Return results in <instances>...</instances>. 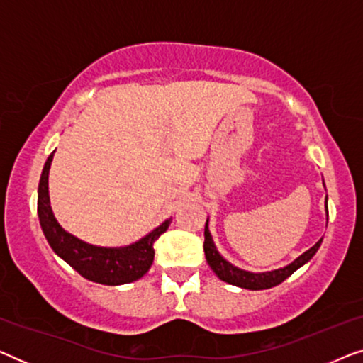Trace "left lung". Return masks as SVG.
Listing matches in <instances>:
<instances>
[{
    "instance_id": "left-lung-1",
    "label": "left lung",
    "mask_w": 363,
    "mask_h": 363,
    "mask_svg": "<svg viewBox=\"0 0 363 363\" xmlns=\"http://www.w3.org/2000/svg\"><path fill=\"white\" fill-rule=\"evenodd\" d=\"M325 186V185H324ZM325 215L327 220H329V210H327V198H325ZM322 245V238L315 242L314 246L309 247L306 252H302L299 257H296L291 264H287L284 267H279V269L274 271H264V272H252V271H246L241 269L235 264H231L230 261H226L225 257L220 255L218 247L213 241V236L210 233V228H208V220L205 225V256H206V262L210 264L213 272L220 277L221 281L228 282V284L242 287V289H250V291H261V289H269V287H274L277 284H281L282 281L287 279L292 272L299 269L301 266H304L306 262H309L314 255L317 252Z\"/></svg>"
}]
</instances>
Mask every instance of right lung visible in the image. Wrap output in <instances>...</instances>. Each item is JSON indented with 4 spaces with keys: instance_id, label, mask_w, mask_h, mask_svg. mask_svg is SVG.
<instances>
[{
    "instance_id": "right-lung-1",
    "label": "right lung",
    "mask_w": 363,
    "mask_h": 363,
    "mask_svg": "<svg viewBox=\"0 0 363 363\" xmlns=\"http://www.w3.org/2000/svg\"><path fill=\"white\" fill-rule=\"evenodd\" d=\"M56 152V150H54ZM54 152L44 163L41 180L38 186V216L39 225L46 236L49 246L56 255L67 262L72 269L92 282L106 286H121L140 279L150 269L153 256V242L170 226L168 218L140 240L127 246H96L79 240L77 236L64 230L54 216L49 200V168Z\"/></svg>"
}]
</instances>
